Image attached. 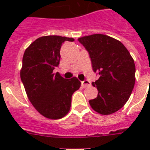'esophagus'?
I'll return each mask as SVG.
<instances>
[{"label":"esophagus","instance_id":"esophagus-1","mask_svg":"<svg viewBox=\"0 0 150 150\" xmlns=\"http://www.w3.org/2000/svg\"><path fill=\"white\" fill-rule=\"evenodd\" d=\"M90 86H91V82H89L88 80H85V81L82 82V87H83V88Z\"/></svg>","mask_w":150,"mask_h":150}]
</instances>
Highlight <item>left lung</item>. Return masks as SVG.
<instances>
[{
	"label": "left lung",
	"mask_w": 150,
	"mask_h": 150,
	"mask_svg": "<svg viewBox=\"0 0 150 150\" xmlns=\"http://www.w3.org/2000/svg\"><path fill=\"white\" fill-rule=\"evenodd\" d=\"M78 40L89 52L93 70L100 78L92 85L98 89L96 98L89 100L96 112L111 114L125 104L135 82V65L124 44L103 34H93Z\"/></svg>",
	"instance_id": "left-lung-1"
}]
</instances>
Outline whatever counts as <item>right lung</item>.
<instances>
[{"instance_id": "add662e5", "label": "right lung", "mask_w": 150, "mask_h": 150, "mask_svg": "<svg viewBox=\"0 0 150 150\" xmlns=\"http://www.w3.org/2000/svg\"><path fill=\"white\" fill-rule=\"evenodd\" d=\"M71 37L45 36L36 39L25 50L20 77L26 95L35 109L47 118H62L70 110L71 96L79 89L76 77L64 79L53 71L60 62V50Z\"/></svg>"}]
</instances>
